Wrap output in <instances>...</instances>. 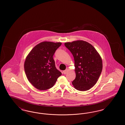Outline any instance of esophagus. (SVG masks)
Segmentation results:
<instances>
[{
	"label": "esophagus",
	"mask_w": 125,
	"mask_h": 125,
	"mask_svg": "<svg viewBox=\"0 0 125 125\" xmlns=\"http://www.w3.org/2000/svg\"><path fill=\"white\" fill-rule=\"evenodd\" d=\"M68 69H66L65 70H64V71H63V73H64V74H66V73H68Z\"/></svg>",
	"instance_id": "esophagus-1"
}]
</instances>
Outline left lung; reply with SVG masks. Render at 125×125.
<instances>
[{"mask_svg": "<svg viewBox=\"0 0 125 125\" xmlns=\"http://www.w3.org/2000/svg\"><path fill=\"white\" fill-rule=\"evenodd\" d=\"M65 45L74 58L76 77L73 85L78 90H89L96 84L102 71L100 54L91 44L83 40L67 42Z\"/></svg>", "mask_w": 125, "mask_h": 125, "instance_id": "1", "label": "left lung"}]
</instances>
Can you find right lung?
<instances>
[{"label":"right lung","instance_id":"add662e5","mask_svg":"<svg viewBox=\"0 0 125 125\" xmlns=\"http://www.w3.org/2000/svg\"><path fill=\"white\" fill-rule=\"evenodd\" d=\"M61 42H41L26 57L24 70L29 81L36 89L46 90L52 87L62 73L55 67L53 56Z\"/></svg>","mask_w":125,"mask_h":125}]
</instances>
